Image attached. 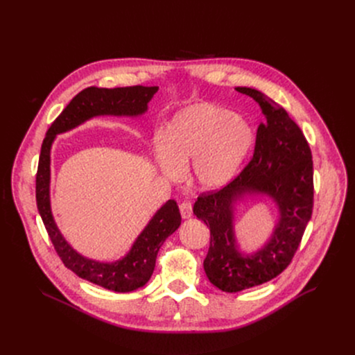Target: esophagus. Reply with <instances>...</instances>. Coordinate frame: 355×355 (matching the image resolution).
Returning <instances> with one entry per match:
<instances>
[{"label": "esophagus", "instance_id": "34e87169", "mask_svg": "<svg viewBox=\"0 0 355 355\" xmlns=\"http://www.w3.org/2000/svg\"><path fill=\"white\" fill-rule=\"evenodd\" d=\"M180 214L182 219H188L192 216V207H191V202L184 200L180 204Z\"/></svg>", "mask_w": 355, "mask_h": 355}]
</instances>
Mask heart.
I'll return each mask as SVG.
<instances>
[{"label":"heart","instance_id":"obj_1","mask_svg":"<svg viewBox=\"0 0 355 355\" xmlns=\"http://www.w3.org/2000/svg\"><path fill=\"white\" fill-rule=\"evenodd\" d=\"M251 141L247 123L215 105L198 104L175 115L166 139H155V153L166 175L177 177L191 160V181L204 189H216L236 174Z\"/></svg>","mask_w":355,"mask_h":355}]
</instances>
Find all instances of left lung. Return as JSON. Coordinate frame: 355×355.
<instances>
[{
  "label": "left lung",
  "instance_id": "obj_1",
  "mask_svg": "<svg viewBox=\"0 0 355 355\" xmlns=\"http://www.w3.org/2000/svg\"><path fill=\"white\" fill-rule=\"evenodd\" d=\"M260 104L266 121L259 125L254 155L239 175L220 189L202 192L193 214L211 232L204 268L225 292L261 285L292 261L313 211V160L300 128L275 101L248 87H236ZM270 194L282 218L273 239L254 257L241 258L232 234V202L244 191Z\"/></svg>",
  "mask_w": 355,
  "mask_h": 355
}]
</instances>
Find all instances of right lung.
I'll use <instances>...</instances> for the list:
<instances>
[{
    "instance_id": "right-lung-1",
    "label": "right lung",
    "mask_w": 355,
    "mask_h": 355,
    "mask_svg": "<svg viewBox=\"0 0 355 355\" xmlns=\"http://www.w3.org/2000/svg\"><path fill=\"white\" fill-rule=\"evenodd\" d=\"M159 87H87L80 91L63 112L49 128L40 148L36 173V205L58 256L63 264L77 274L103 288L115 292H130L143 286L156 267V259L164 240L181 225V215L174 199L167 200L135 241L129 254L112 264L88 260L76 252L60 234L50 211V146L58 133H63L98 115L136 116L147 110V103Z\"/></svg>"
}]
</instances>
